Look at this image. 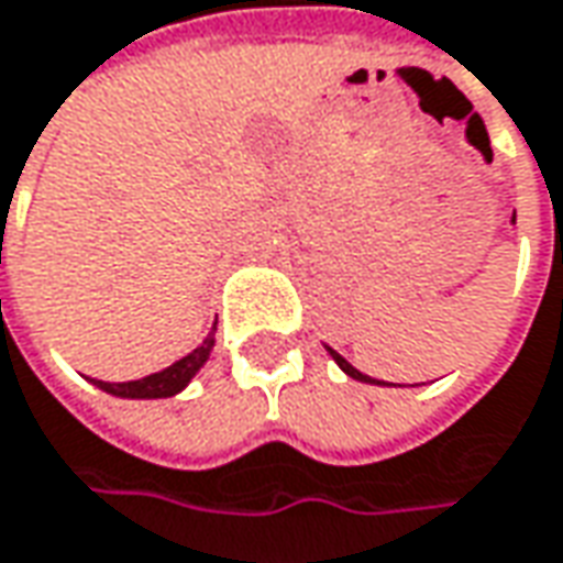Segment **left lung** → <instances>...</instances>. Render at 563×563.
<instances>
[{
	"label": "left lung",
	"mask_w": 563,
	"mask_h": 563,
	"mask_svg": "<svg viewBox=\"0 0 563 563\" xmlns=\"http://www.w3.org/2000/svg\"><path fill=\"white\" fill-rule=\"evenodd\" d=\"M329 354H332V357L338 360V366H341V369H344V373H347V376H351V378H360V382H373V385H382V382H376V378L363 376V373H360V369H354V366H351V363H347V360L341 357V354H338V351H332V347H329Z\"/></svg>",
	"instance_id": "left-lung-1"
}]
</instances>
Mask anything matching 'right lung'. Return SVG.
Segmentation results:
<instances>
[{"label": "right lung", "instance_id": "add662e5", "mask_svg": "<svg viewBox=\"0 0 563 563\" xmlns=\"http://www.w3.org/2000/svg\"><path fill=\"white\" fill-rule=\"evenodd\" d=\"M212 344H216V325H212V332L203 338V344L197 351H190L187 357L172 363L163 373H153V376L137 378V382H99V378H93V385L109 391V395H119V398H172V395H178L185 388L190 378L197 376V369L209 360Z\"/></svg>", "mask_w": 563, "mask_h": 563}]
</instances>
